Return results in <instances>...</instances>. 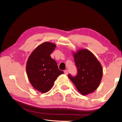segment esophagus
<instances>
[{"label": "esophagus", "mask_w": 122, "mask_h": 122, "mask_svg": "<svg viewBox=\"0 0 122 122\" xmlns=\"http://www.w3.org/2000/svg\"><path fill=\"white\" fill-rule=\"evenodd\" d=\"M64 73H65L66 75H67V74H68V70H65V71H64Z\"/></svg>", "instance_id": "34e87169"}]
</instances>
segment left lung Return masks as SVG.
<instances>
[{"mask_svg":"<svg viewBox=\"0 0 122 122\" xmlns=\"http://www.w3.org/2000/svg\"><path fill=\"white\" fill-rule=\"evenodd\" d=\"M75 65L77 68L76 77H68L82 95L93 92L100 86L103 76V68L96 57L86 49L73 51Z\"/></svg>","mask_w":122,"mask_h":122,"instance_id":"obj_1","label":"left lung"}]
</instances>
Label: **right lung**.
<instances>
[{"mask_svg":"<svg viewBox=\"0 0 122 122\" xmlns=\"http://www.w3.org/2000/svg\"><path fill=\"white\" fill-rule=\"evenodd\" d=\"M55 47L56 45L53 42H43L34 49L27 61L26 69L29 81L41 93L49 92L57 77L63 74L50 56Z\"/></svg>","mask_w":122,"mask_h":122,"instance_id":"1","label":"right lung"}]
</instances>
